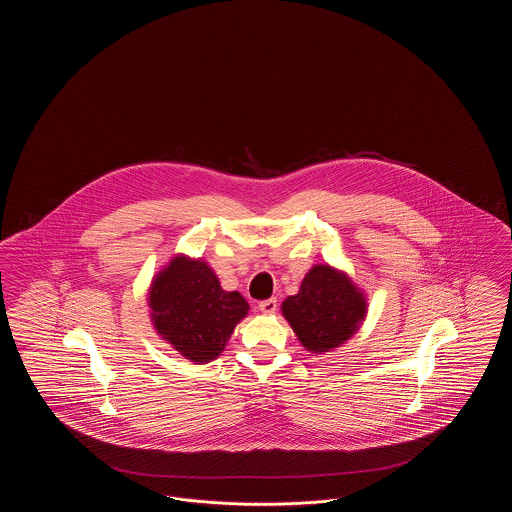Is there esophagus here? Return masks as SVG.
<instances>
[{
  "instance_id": "obj_1",
  "label": "esophagus",
  "mask_w": 512,
  "mask_h": 512,
  "mask_svg": "<svg viewBox=\"0 0 512 512\" xmlns=\"http://www.w3.org/2000/svg\"><path fill=\"white\" fill-rule=\"evenodd\" d=\"M276 309H278V301H276L274 297L265 299V301H259V311H261V313H265V315H272V313H276Z\"/></svg>"
}]
</instances>
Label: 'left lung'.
Listing matches in <instances>:
<instances>
[{"label":"left lung","instance_id":"obj_1","mask_svg":"<svg viewBox=\"0 0 512 512\" xmlns=\"http://www.w3.org/2000/svg\"><path fill=\"white\" fill-rule=\"evenodd\" d=\"M282 313L303 347L324 353L355 334L366 303L345 274L317 265L303 278L299 293L282 303Z\"/></svg>","mask_w":512,"mask_h":512}]
</instances>
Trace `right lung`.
<instances>
[{"mask_svg":"<svg viewBox=\"0 0 512 512\" xmlns=\"http://www.w3.org/2000/svg\"><path fill=\"white\" fill-rule=\"evenodd\" d=\"M155 330L195 365L217 359L249 305L238 292H224L203 261L174 257L151 284Z\"/></svg>","mask_w":512,"mask_h":512,"instance_id":"add662e5","label":"right lung"}]
</instances>
